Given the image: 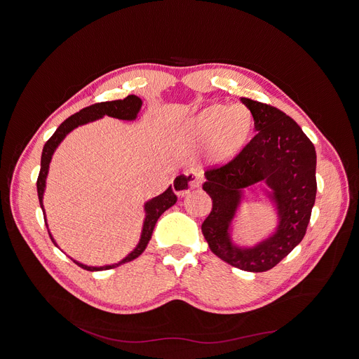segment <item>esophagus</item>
I'll use <instances>...</instances> for the list:
<instances>
[{
	"label": "esophagus",
	"mask_w": 359,
	"mask_h": 359,
	"mask_svg": "<svg viewBox=\"0 0 359 359\" xmlns=\"http://www.w3.org/2000/svg\"><path fill=\"white\" fill-rule=\"evenodd\" d=\"M201 183L202 176L198 170H187V172H183L173 179V191L179 196H184L186 194H189V191L199 187Z\"/></svg>",
	"instance_id": "1"
}]
</instances>
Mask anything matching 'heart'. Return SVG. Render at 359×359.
<instances>
[{"label": "heart", "mask_w": 359, "mask_h": 359, "mask_svg": "<svg viewBox=\"0 0 359 359\" xmlns=\"http://www.w3.org/2000/svg\"><path fill=\"white\" fill-rule=\"evenodd\" d=\"M253 128V115L248 106L215 103L202 109L191 122V134L210 141V156L215 161L231 158L246 142Z\"/></svg>", "instance_id": "1"}]
</instances>
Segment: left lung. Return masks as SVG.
Here are the masks:
<instances>
[{
    "label": "left lung",
    "instance_id": "1",
    "mask_svg": "<svg viewBox=\"0 0 359 359\" xmlns=\"http://www.w3.org/2000/svg\"><path fill=\"white\" fill-rule=\"evenodd\" d=\"M253 115L256 135L227 164L205 172L203 191L212 211L202 233L214 255L248 272H265L288 256L306 236L316 201V149L313 142L284 111L241 97ZM265 181L278 214L276 233L253 248H240L229 227L242 198V189Z\"/></svg>",
    "mask_w": 359,
    "mask_h": 359
}]
</instances>
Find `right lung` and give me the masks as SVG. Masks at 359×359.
<instances>
[{"instance_id": "right-lung-1", "label": "right lung", "mask_w": 359, "mask_h": 359, "mask_svg": "<svg viewBox=\"0 0 359 359\" xmlns=\"http://www.w3.org/2000/svg\"><path fill=\"white\" fill-rule=\"evenodd\" d=\"M142 106V100L138 96H134V94H130V96L125 97L123 100H113V102H102V103H96V104H91L88 107H84L83 110L77 111L75 115L69 116L68 119H65L60 128L55 130V134L46 141L43 151H42V158H41V172H39V177H37V196H39V203H41V208L43 211V217H45V224L48 227V222H46V214H45V208H43V194H45V187H46V177H48V172H49V164L52 160V156L55 153V149L58 148V145L62 142V140L69 134V132L75 128H79L81 125H86L88 122L93 121H97L103 116H111V118H116V119H122V121H134L138 116V111L141 110ZM177 201V196L175 195L172 186H168V189L164 191L161 195L149 199L145 202L144 205V210H145V219L142 224V233H141V238L140 243L137 244V248L132 250L126 257H123L121 262L118 263H113V265H106V266H87L83 265V263L74 260L77 265L86 271H106V269H111V268H116L122 263L130 262L137 259L147 248V244L153 236L154 227H156V222L160 218V215L167 211L170 206H173ZM49 231V230H48ZM49 237L53 241L55 246H58L56 241L53 240L50 231H49Z\"/></svg>"}]
</instances>
